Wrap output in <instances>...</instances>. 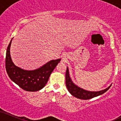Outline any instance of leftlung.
Masks as SVG:
<instances>
[{"label":"left lung","instance_id":"8db88e82","mask_svg":"<svg viewBox=\"0 0 121 121\" xmlns=\"http://www.w3.org/2000/svg\"><path fill=\"white\" fill-rule=\"evenodd\" d=\"M65 82H66V86L69 92L72 94V95L81 99H89L94 98L95 97H97L98 95L104 94L108 91L111 85L107 87L105 89L102 90L98 91H87L86 90L83 89L81 87H78L73 82L70 78L69 73V69L67 67L66 71V74H65Z\"/></svg>","mask_w":121,"mask_h":121}]
</instances>
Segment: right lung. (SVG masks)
Masks as SVG:
<instances>
[{
  "label": "right lung",
  "mask_w": 121,
  "mask_h": 121,
  "mask_svg": "<svg viewBox=\"0 0 121 121\" xmlns=\"http://www.w3.org/2000/svg\"><path fill=\"white\" fill-rule=\"evenodd\" d=\"M12 40L7 47L5 57V69L12 81L21 88L28 91H36L45 86L49 76L61 59L53 60L39 68L27 70L16 66L12 62L10 55V47Z\"/></svg>",
  "instance_id": "obj_1"
}]
</instances>
